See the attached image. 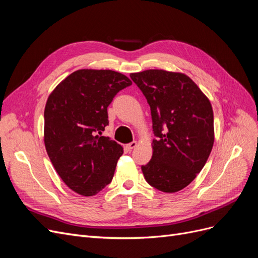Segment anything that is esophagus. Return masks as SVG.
Returning a JSON list of instances; mask_svg holds the SVG:
<instances>
[{
  "label": "esophagus",
  "mask_w": 258,
  "mask_h": 258,
  "mask_svg": "<svg viewBox=\"0 0 258 258\" xmlns=\"http://www.w3.org/2000/svg\"><path fill=\"white\" fill-rule=\"evenodd\" d=\"M137 145H138V142H137V141H134V142H131V143L127 144V145H126V148H127L128 151H132Z\"/></svg>",
  "instance_id": "34e87169"
}]
</instances>
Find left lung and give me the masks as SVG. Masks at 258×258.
Here are the masks:
<instances>
[{"instance_id": "8db88e82", "label": "left lung", "mask_w": 258, "mask_h": 258, "mask_svg": "<svg viewBox=\"0 0 258 258\" xmlns=\"http://www.w3.org/2000/svg\"><path fill=\"white\" fill-rule=\"evenodd\" d=\"M151 107L153 156L142 166L146 182L163 192L189 185L205 167L214 143L210 100L183 73L146 70L131 73Z\"/></svg>"}]
</instances>
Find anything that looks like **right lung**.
<instances>
[{"label":"right lung","mask_w":258,"mask_h":258,"mask_svg":"<svg viewBox=\"0 0 258 258\" xmlns=\"http://www.w3.org/2000/svg\"><path fill=\"white\" fill-rule=\"evenodd\" d=\"M131 84L112 70L83 69L70 74L47 99L46 152L62 181L82 196H93L112 182L123 148L97 134L108 124L113 98Z\"/></svg>","instance_id":"1"}]
</instances>
